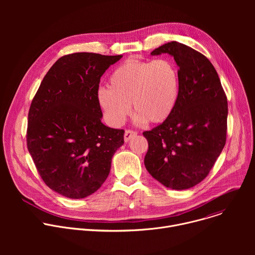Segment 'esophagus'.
Masks as SVG:
<instances>
[{"instance_id": "1", "label": "esophagus", "mask_w": 255, "mask_h": 255, "mask_svg": "<svg viewBox=\"0 0 255 255\" xmlns=\"http://www.w3.org/2000/svg\"><path fill=\"white\" fill-rule=\"evenodd\" d=\"M137 135V132L133 131V130H126L125 131V134H124V141L125 142H128L131 138L135 137Z\"/></svg>"}]
</instances>
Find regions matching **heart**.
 Segmentation results:
<instances>
[{"label": "heart", "instance_id": "1", "mask_svg": "<svg viewBox=\"0 0 255 255\" xmlns=\"http://www.w3.org/2000/svg\"><path fill=\"white\" fill-rule=\"evenodd\" d=\"M179 96V74L169 59H128L109 78V89L101 88L97 101L107 122L121 126L131 112L135 123L158 124L173 113Z\"/></svg>", "mask_w": 255, "mask_h": 255}]
</instances>
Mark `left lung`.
<instances>
[{"label": "left lung", "mask_w": 255, "mask_h": 255, "mask_svg": "<svg viewBox=\"0 0 255 255\" xmlns=\"http://www.w3.org/2000/svg\"><path fill=\"white\" fill-rule=\"evenodd\" d=\"M167 53L179 74V96L171 116L151 131L144 158L147 171L172 190L195 187L208 175L226 142L228 105L217 71L195 49L171 41L151 55Z\"/></svg>", "instance_id": "obj_1"}]
</instances>
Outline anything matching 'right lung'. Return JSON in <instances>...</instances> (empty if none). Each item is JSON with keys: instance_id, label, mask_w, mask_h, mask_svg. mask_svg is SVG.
I'll return each mask as SVG.
<instances>
[{"instance_id": "add662e5", "label": "right lung", "mask_w": 255, "mask_h": 255, "mask_svg": "<svg viewBox=\"0 0 255 255\" xmlns=\"http://www.w3.org/2000/svg\"><path fill=\"white\" fill-rule=\"evenodd\" d=\"M122 55L91 52L59 58L28 114L27 146L46 186L69 199L98 191L110 173L124 130L107 127L97 101L100 79Z\"/></svg>"}]
</instances>
